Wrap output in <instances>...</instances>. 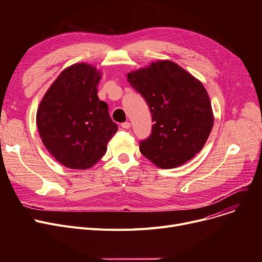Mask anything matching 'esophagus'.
Returning a JSON list of instances; mask_svg holds the SVG:
<instances>
[{"label":"esophagus","mask_w":262,"mask_h":262,"mask_svg":"<svg viewBox=\"0 0 262 262\" xmlns=\"http://www.w3.org/2000/svg\"><path fill=\"white\" fill-rule=\"evenodd\" d=\"M121 126H122V128H124V129H129L130 123H129V122H123V123L121 124Z\"/></svg>","instance_id":"1"}]
</instances>
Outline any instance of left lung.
<instances>
[{"label": "left lung", "mask_w": 262, "mask_h": 262, "mask_svg": "<svg viewBox=\"0 0 262 262\" xmlns=\"http://www.w3.org/2000/svg\"><path fill=\"white\" fill-rule=\"evenodd\" d=\"M145 100L154 125L140 152L162 169L180 167L200 153L213 126L211 103L202 82L170 60L127 74Z\"/></svg>", "instance_id": "left-lung-1"}]
</instances>
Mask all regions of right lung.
<instances>
[{"instance_id":"add662e5","label":"right lung","mask_w":262,"mask_h":262,"mask_svg":"<svg viewBox=\"0 0 262 262\" xmlns=\"http://www.w3.org/2000/svg\"><path fill=\"white\" fill-rule=\"evenodd\" d=\"M101 73L87 63H75L59 74L46 92L36 122L40 138L62 166L85 170L98 162L118 130L100 101Z\"/></svg>"}]
</instances>
